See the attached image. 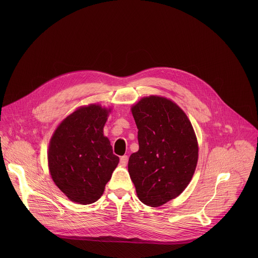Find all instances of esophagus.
Masks as SVG:
<instances>
[{"mask_svg": "<svg viewBox=\"0 0 258 258\" xmlns=\"http://www.w3.org/2000/svg\"><path fill=\"white\" fill-rule=\"evenodd\" d=\"M127 162H128V156H122L121 158H120V164L122 165V166H126L127 165Z\"/></svg>", "mask_w": 258, "mask_h": 258, "instance_id": "obj_1", "label": "esophagus"}]
</instances>
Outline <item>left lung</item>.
Wrapping results in <instances>:
<instances>
[{"instance_id": "left-lung-1", "label": "left lung", "mask_w": 258, "mask_h": 258, "mask_svg": "<svg viewBox=\"0 0 258 258\" xmlns=\"http://www.w3.org/2000/svg\"><path fill=\"white\" fill-rule=\"evenodd\" d=\"M139 150L128 162L139 200L160 207L178 197L190 182L198 162L192 126L176 103L150 96L132 107Z\"/></svg>"}]
</instances>
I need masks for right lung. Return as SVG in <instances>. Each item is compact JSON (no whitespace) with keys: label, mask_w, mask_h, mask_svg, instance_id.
<instances>
[{"label":"right lung","mask_w":258,"mask_h":258,"mask_svg":"<svg viewBox=\"0 0 258 258\" xmlns=\"http://www.w3.org/2000/svg\"><path fill=\"white\" fill-rule=\"evenodd\" d=\"M108 112L95 104L80 107L59 124L50 140L51 178L74 203H95L119 163L103 135Z\"/></svg>","instance_id":"right-lung-1"}]
</instances>
